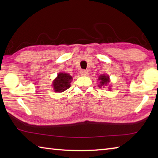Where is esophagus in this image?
<instances>
[{
    "label": "esophagus",
    "instance_id": "obj_1",
    "mask_svg": "<svg viewBox=\"0 0 158 158\" xmlns=\"http://www.w3.org/2000/svg\"><path fill=\"white\" fill-rule=\"evenodd\" d=\"M80 73H81V74L83 76L89 75V72H88L87 70H85V69H82V70H81V72H80Z\"/></svg>",
    "mask_w": 158,
    "mask_h": 158
}]
</instances>
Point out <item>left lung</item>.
I'll list each match as a JSON object with an SVG mask.
<instances>
[{"mask_svg":"<svg viewBox=\"0 0 158 158\" xmlns=\"http://www.w3.org/2000/svg\"><path fill=\"white\" fill-rule=\"evenodd\" d=\"M98 80H100V84H99V87L105 86V85H107L109 83V77L106 74H102L98 77Z\"/></svg>","mask_w":158,"mask_h":158,"instance_id":"obj_1","label":"left lung"}]
</instances>
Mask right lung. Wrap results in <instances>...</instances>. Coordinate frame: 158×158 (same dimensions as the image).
<instances>
[{
  "label": "right lung",
  "instance_id": "add662e5",
  "mask_svg": "<svg viewBox=\"0 0 158 158\" xmlns=\"http://www.w3.org/2000/svg\"><path fill=\"white\" fill-rule=\"evenodd\" d=\"M73 80L69 74L60 73L58 74L56 78L53 81V89L55 92H63L70 87V83Z\"/></svg>",
  "mask_w": 158,
  "mask_h": 158
}]
</instances>
